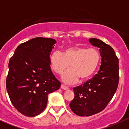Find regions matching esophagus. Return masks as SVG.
<instances>
[{
	"label": "esophagus",
	"mask_w": 129,
	"mask_h": 129,
	"mask_svg": "<svg viewBox=\"0 0 129 129\" xmlns=\"http://www.w3.org/2000/svg\"><path fill=\"white\" fill-rule=\"evenodd\" d=\"M61 88L64 90H68L69 89L68 86H65V85H63V84H61Z\"/></svg>",
	"instance_id": "obj_1"
}]
</instances>
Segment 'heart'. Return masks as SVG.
I'll use <instances>...</instances> for the list:
<instances>
[{"instance_id": "b5f03b06", "label": "heart", "mask_w": 129, "mask_h": 129, "mask_svg": "<svg viewBox=\"0 0 129 129\" xmlns=\"http://www.w3.org/2000/svg\"><path fill=\"white\" fill-rule=\"evenodd\" d=\"M100 55L96 49H88L81 45H72L65 48L62 53L53 52L49 57V63L52 70L61 74L68 68L70 69L63 74L65 83L72 84L81 80L90 78L98 68Z\"/></svg>"}]
</instances>
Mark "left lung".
I'll return each instance as SVG.
<instances>
[{"label": "left lung", "mask_w": 129, "mask_h": 129, "mask_svg": "<svg viewBox=\"0 0 129 129\" xmlns=\"http://www.w3.org/2000/svg\"><path fill=\"white\" fill-rule=\"evenodd\" d=\"M90 43L99 48L100 70L84 84L73 88L74 98L71 110L81 116H89L104 110L115 94L119 80L118 59L114 49L100 39L90 38Z\"/></svg>", "instance_id": "obj_1"}]
</instances>
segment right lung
Masks as SVG:
<instances>
[{
  "mask_svg": "<svg viewBox=\"0 0 129 129\" xmlns=\"http://www.w3.org/2000/svg\"><path fill=\"white\" fill-rule=\"evenodd\" d=\"M56 41L36 37L21 43L9 63L6 87L15 108L27 116H35L45 110L49 93L61 83L51 70L49 55Z\"/></svg>",
  "mask_w": 129,
  "mask_h": 129,
  "instance_id": "1",
  "label": "right lung"
}]
</instances>
